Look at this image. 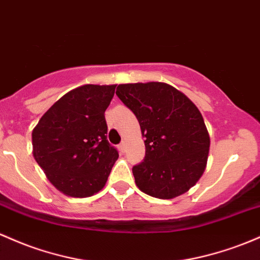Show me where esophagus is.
<instances>
[{
	"label": "esophagus",
	"mask_w": 260,
	"mask_h": 260,
	"mask_svg": "<svg viewBox=\"0 0 260 260\" xmlns=\"http://www.w3.org/2000/svg\"><path fill=\"white\" fill-rule=\"evenodd\" d=\"M118 149H119V152H121V153L125 152V143H124V142H122V143L118 145Z\"/></svg>",
	"instance_id": "1"
}]
</instances>
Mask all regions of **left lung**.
<instances>
[{
	"label": "left lung",
	"mask_w": 260,
	"mask_h": 260,
	"mask_svg": "<svg viewBox=\"0 0 260 260\" xmlns=\"http://www.w3.org/2000/svg\"><path fill=\"white\" fill-rule=\"evenodd\" d=\"M116 95L135 113L144 137L145 156L132 172L139 190L174 199L205 172L210 136L199 108L165 82L121 84Z\"/></svg>",
	"instance_id": "obj_1"
}]
</instances>
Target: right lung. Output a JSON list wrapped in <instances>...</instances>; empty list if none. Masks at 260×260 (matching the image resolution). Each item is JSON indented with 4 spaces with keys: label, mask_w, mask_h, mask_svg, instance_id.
<instances>
[{
    "label": "right lung",
    "mask_w": 260,
    "mask_h": 260,
    "mask_svg": "<svg viewBox=\"0 0 260 260\" xmlns=\"http://www.w3.org/2000/svg\"><path fill=\"white\" fill-rule=\"evenodd\" d=\"M116 85H84L65 93L32 132L33 156L48 180L71 198H88L106 184L118 152L107 141L105 111Z\"/></svg>",
    "instance_id": "obj_1"
}]
</instances>
